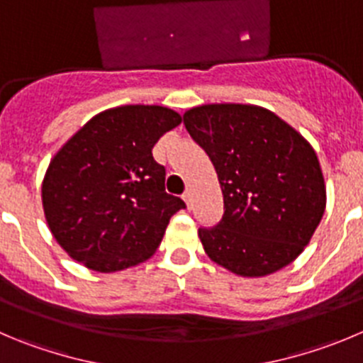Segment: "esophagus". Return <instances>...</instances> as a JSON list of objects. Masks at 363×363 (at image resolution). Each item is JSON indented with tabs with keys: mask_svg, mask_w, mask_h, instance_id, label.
I'll return each mask as SVG.
<instances>
[{
	"mask_svg": "<svg viewBox=\"0 0 363 363\" xmlns=\"http://www.w3.org/2000/svg\"><path fill=\"white\" fill-rule=\"evenodd\" d=\"M182 201L186 202V206H188V208H191V201H193L191 189H186V191L182 193Z\"/></svg>",
	"mask_w": 363,
	"mask_h": 363,
	"instance_id": "34e87169",
	"label": "esophagus"
}]
</instances>
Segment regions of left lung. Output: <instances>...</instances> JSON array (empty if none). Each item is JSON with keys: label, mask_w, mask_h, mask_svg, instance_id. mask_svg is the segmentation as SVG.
<instances>
[{"label": "left lung", "mask_w": 363, "mask_h": 363, "mask_svg": "<svg viewBox=\"0 0 363 363\" xmlns=\"http://www.w3.org/2000/svg\"><path fill=\"white\" fill-rule=\"evenodd\" d=\"M182 120L211 159L223 195L222 218L199 228L206 254L245 277L292 263L326 208L324 177L311 145L256 105H202Z\"/></svg>", "instance_id": "left-lung-1"}]
</instances>
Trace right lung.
<instances>
[{
	"label": "right lung",
	"mask_w": 363,
	"mask_h": 363,
	"mask_svg": "<svg viewBox=\"0 0 363 363\" xmlns=\"http://www.w3.org/2000/svg\"><path fill=\"white\" fill-rule=\"evenodd\" d=\"M179 123L166 107L123 105L96 114L57 152L44 175L43 208L71 258L116 272L155 252L186 204L166 193V170L152 148Z\"/></svg>",
	"instance_id": "1"
}]
</instances>
